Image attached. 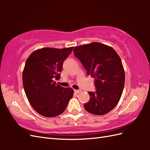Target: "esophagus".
I'll list each match as a JSON object with an SVG mask.
<instances>
[{
  "instance_id": "esophagus-1",
  "label": "esophagus",
  "mask_w": 150,
  "mask_h": 150,
  "mask_svg": "<svg viewBox=\"0 0 150 150\" xmlns=\"http://www.w3.org/2000/svg\"><path fill=\"white\" fill-rule=\"evenodd\" d=\"M74 91L76 93H81V90H75Z\"/></svg>"
}]
</instances>
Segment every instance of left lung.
Here are the masks:
<instances>
[{"label": "left lung", "mask_w": 150, "mask_h": 150, "mask_svg": "<svg viewBox=\"0 0 150 150\" xmlns=\"http://www.w3.org/2000/svg\"><path fill=\"white\" fill-rule=\"evenodd\" d=\"M74 55L95 79L97 90L88 92L90 100L84 104L88 112L96 115L106 114L117 106L122 95L125 73L120 57L111 46L91 42L76 46Z\"/></svg>", "instance_id": "left-lung-1"}]
</instances>
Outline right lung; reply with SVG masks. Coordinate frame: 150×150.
Wrapping results in <instances>:
<instances>
[{
    "instance_id": "obj_1",
    "label": "right lung",
    "mask_w": 150,
    "mask_h": 150,
    "mask_svg": "<svg viewBox=\"0 0 150 150\" xmlns=\"http://www.w3.org/2000/svg\"><path fill=\"white\" fill-rule=\"evenodd\" d=\"M73 47L37 50L26 60L22 72V82L26 97L38 113L46 117L59 115L65 111L73 91L54 82L59 79L62 64Z\"/></svg>"
}]
</instances>
